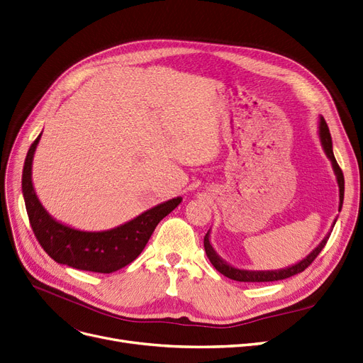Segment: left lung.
<instances>
[{"label":"left lung","instance_id":"obj_1","mask_svg":"<svg viewBox=\"0 0 363 363\" xmlns=\"http://www.w3.org/2000/svg\"><path fill=\"white\" fill-rule=\"evenodd\" d=\"M319 139H320V144L323 147V151L326 154V157L329 159L330 164H333L334 173H335V178H337V184L340 188V204H338V211H341L342 208V200H344V177H342V170L340 169L337 160H335V155L333 151V138H330L329 129H328V124L325 121V118L320 116L319 117ZM337 223V218L334 219L333 225H330V230L328 231V234L323 238V240L314 247L310 254L303 258L301 261H298L289 267H285V269H279V270H243V269H238V267H234L231 264H228L225 259L220 258L216 250L213 249L212 243H211V230L208 231V234L204 235V250H206V255L209 258V261L212 262V265L215 269L220 273L227 276L228 279L233 280H238V281H274V280H283V279H288L291 276H295L298 273L304 272L307 267L314 261L320 250L325 247L330 233H333V228Z\"/></svg>","mask_w":363,"mask_h":363}]
</instances>
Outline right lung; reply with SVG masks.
Returning a JSON list of instances; mask_svg holds the SVG:
<instances>
[{
  "mask_svg": "<svg viewBox=\"0 0 363 363\" xmlns=\"http://www.w3.org/2000/svg\"><path fill=\"white\" fill-rule=\"evenodd\" d=\"M40 139L41 133L26 154L22 173V193L35 238L57 264L93 273H114L139 257L157 224L182 201V197L170 199L128 223L104 231H84L69 227L44 209L34 190L33 162Z\"/></svg>",
  "mask_w": 363,
  "mask_h": 363,
  "instance_id": "right-lung-1",
  "label": "right lung"
}]
</instances>
